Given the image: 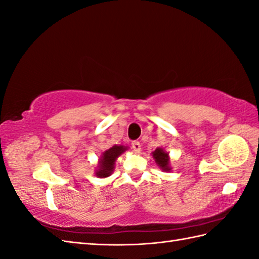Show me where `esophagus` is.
I'll return each instance as SVG.
<instances>
[{"label": "esophagus", "mask_w": 259, "mask_h": 259, "mask_svg": "<svg viewBox=\"0 0 259 259\" xmlns=\"http://www.w3.org/2000/svg\"><path fill=\"white\" fill-rule=\"evenodd\" d=\"M133 148L134 149L136 150V151H139L140 150V148H141V145H140V142L139 141H137V140H135V141H133Z\"/></svg>", "instance_id": "obj_1"}]
</instances>
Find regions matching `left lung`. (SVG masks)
I'll return each instance as SVG.
<instances>
[{"mask_svg":"<svg viewBox=\"0 0 259 259\" xmlns=\"http://www.w3.org/2000/svg\"><path fill=\"white\" fill-rule=\"evenodd\" d=\"M152 157L155 159L156 163L160 167V169L163 170V171H170V170H171L169 164V153L164 151L162 148H157V149L152 152Z\"/></svg>","mask_w":259,"mask_h":259,"instance_id":"obj_1","label":"left lung"}]
</instances>
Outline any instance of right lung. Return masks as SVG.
<instances>
[{
  "label": "right lung",
  "instance_id": "right-lung-1",
  "mask_svg": "<svg viewBox=\"0 0 259 259\" xmlns=\"http://www.w3.org/2000/svg\"><path fill=\"white\" fill-rule=\"evenodd\" d=\"M126 149H128V148L124 146L115 145L110 148V149L104 151L100 157V160H99L98 169L96 171L97 177L99 178L109 177V176L113 172L115 160H117L121 153H123Z\"/></svg>",
  "mask_w": 259,
  "mask_h": 259
}]
</instances>
